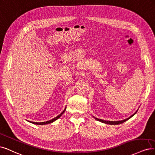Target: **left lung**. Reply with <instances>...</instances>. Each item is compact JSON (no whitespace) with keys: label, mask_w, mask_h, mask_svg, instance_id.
<instances>
[{"label":"left lung","mask_w":155,"mask_h":155,"mask_svg":"<svg viewBox=\"0 0 155 155\" xmlns=\"http://www.w3.org/2000/svg\"><path fill=\"white\" fill-rule=\"evenodd\" d=\"M137 111L134 113L133 115H131L130 117H129L128 118H127V119H125V120H121V121H106V120H101V119H98V118H95L96 120H97L98 121H100V122H103V123H105V124H111V125H114V124H122V123H124V122H126V121H127V120H129V118H131L133 116H134V114H135L136 113H137Z\"/></svg>","instance_id":"8db88e82"}]
</instances>
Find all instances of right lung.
I'll use <instances>...</instances> for the list:
<instances>
[{"mask_svg":"<svg viewBox=\"0 0 155 155\" xmlns=\"http://www.w3.org/2000/svg\"><path fill=\"white\" fill-rule=\"evenodd\" d=\"M65 111H66V109H65L64 110L61 114H60L58 116H57V117H55V118H54L52 119V120H49V121L44 122H31L32 124H37V125H45V124H50V123H51V122H54V121H55L56 120H57L58 118H59L60 117H61L62 115V114L65 112Z\"/></svg>","mask_w":155,"mask_h":155,"instance_id":"obj_1","label":"right lung"}]
</instances>
